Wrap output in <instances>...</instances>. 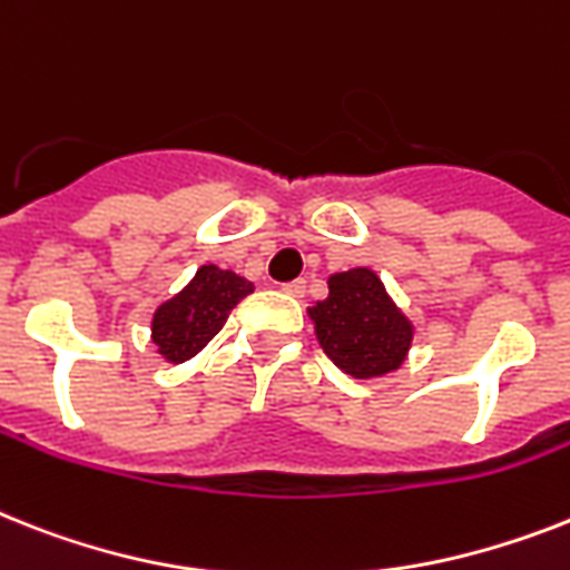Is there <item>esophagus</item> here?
<instances>
[{
	"instance_id": "esophagus-1",
	"label": "esophagus",
	"mask_w": 570,
	"mask_h": 570,
	"mask_svg": "<svg viewBox=\"0 0 570 570\" xmlns=\"http://www.w3.org/2000/svg\"><path fill=\"white\" fill-rule=\"evenodd\" d=\"M282 291H285L288 296H303L305 294V279L285 282V285H282Z\"/></svg>"
}]
</instances>
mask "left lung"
Listing matches in <instances>:
<instances>
[{
    "label": "left lung",
    "mask_w": 570,
    "mask_h": 570,
    "mask_svg": "<svg viewBox=\"0 0 570 570\" xmlns=\"http://www.w3.org/2000/svg\"><path fill=\"white\" fill-rule=\"evenodd\" d=\"M308 317L323 352L352 379H381L411 352V317L393 303L373 267L328 276V296L308 308Z\"/></svg>",
    "instance_id": "8db88e82"
}]
</instances>
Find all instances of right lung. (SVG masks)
Returning a JSON list of instances; mask_svg holds the SVG:
<instances>
[{"instance_id":"obj_1","label":"right lung","mask_w":570,"mask_h":570,"mask_svg":"<svg viewBox=\"0 0 570 570\" xmlns=\"http://www.w3.org/2000/svg\"><path fill=\"white\" fill-rule=\"evenodd\" d=\"M247 294H253V282L235 271L218 265L197 267L186 288L157 305L150 317V341L168 364L195 358Z\"/></svg>"}]
</instances>
